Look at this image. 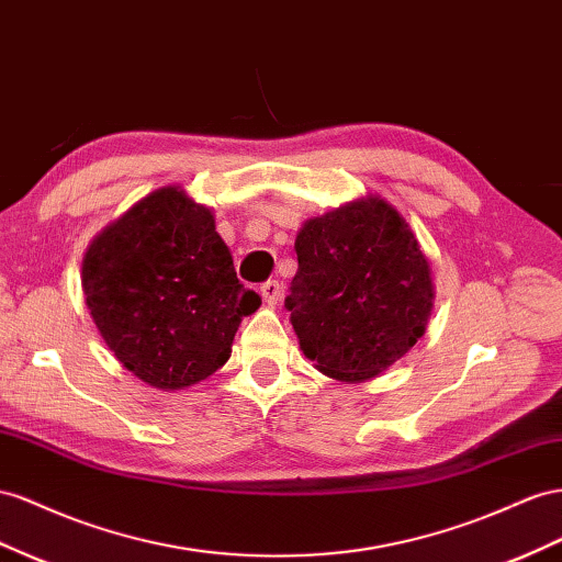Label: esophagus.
<instances>
[{
	"mask_svg": "<svg viewBox=\"0 0 562 562\" xmlns=\"http://www.w3.org/2000/svg\"><path fill=\"white\" fill-rule=\"evenodd\" d=\"M260 295L267 302V305H277V300L281 297V283L277 279H269L260 285Z\"/></svg>",
	"mask_w": 562,
	"mask_h": 562,
	"instance_id": "esophagus-1",
	"label": "esophagus"
}]
</instances>
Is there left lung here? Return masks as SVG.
Here are the masks:
<instances>
[{
	"mask_svg": "<svg viewBox=\"0 0 562 562\" xmlns=\"http://www.w3.org/2000/svg\"><path fill=\"white\" fill-rule=\"evenodd\" d=\"M285 297L300 350L336 381L385 371L426 333L432 279L416 236L383 199L347 203L302 226Z\"/></svg>",
	"mask_w": 562,
	"mask_h": 562,
	"instance_id": "left-lung-1",
	"label": "left lung"
}]
</instances>
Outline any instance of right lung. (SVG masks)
<instances>
[{
  "label": "right lung",
  "instance_id": "1",
  "mask_svg": "<svg viewBox=\"0 0 562 562\" xmlns=\"http://www.w3.org/2000/svg\"><path fill=\"white\" fill-rule=\"evenodd\" d=\"M82 291L105 345L139 381L181 390L229 359L260 295L238 281L205 205L168 187L103 229L82 262Z\"/></svg>",
  "mask_w": 562,
  "mask_h": 562
}]
</instances>
